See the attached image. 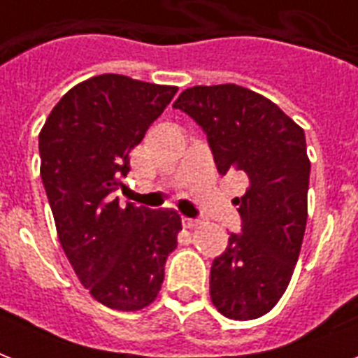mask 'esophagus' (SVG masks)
<instances>
[{
	"mask_svg": "<svg viewBox=\"0 0 358 358\" xmlns=\"http://www.w3.org/2000/svg\"><path fill=\"white\" fill-rule=\"evenodd\" d=\"M182 224H184V229H196V227H201V221L199 219H189V217H184L182 219Z\"/></svg>",
	"mask_w": 358,
	"mask_h": 358,
	"instance_id": "esophagus-1",
	"label": "esophagus"
}]
</instances>
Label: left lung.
Here are the masks:
<instances>
[{
	"mask_svg": "<svg viewBox=\"0 0 358 358\" xmlns=\"http://www.w3.org/2000/svg\"><path fill=\"white\" fill-rule=\"evenodd\" d=\"M208 135L219 174H239L241 234L213 260L210 297L230 320H256L288 288L308 217L305 131L269 98L245 87L196 85L173 103Z\"/></svg>",
	"mask_w": 358,
	"mask_h": 358,
	"instance_id": "8db88e82",
	"label": "left lung"
}]
</instances>
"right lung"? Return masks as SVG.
<instances>
[{"label": "right lung", "mask_w": 358, "mask_h": 358, "mask_svg": "<svg viewBox=\"0 0 358 358\" xmlns=\"http://www.w3.org/2000/svg\"><path fill=\"white\" fill-rule=\"evenodd\" d=\"M178 91L128 76H94L72 87L38 134L41 176L64 255L98 303L122 312L156 299L178 245L174 210L120 206L129 152Z\"/></svg>", "instance_id": "obj_1"}]
</instances>
